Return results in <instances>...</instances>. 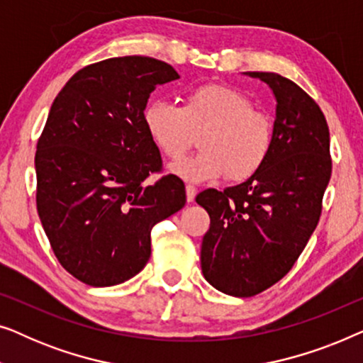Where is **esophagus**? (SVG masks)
Masks as SVG:
<instances>
[{
	"instance_id": "1",
	"label": "esophagus",
	"mask_w": 363,
	"mask_h": 363,
	"mask_svg": "<svg viewBox=\"0 0 363 363\" xmlns=\"http://www.w3.org/2000/svg\"><path fill=\"white\" fill-rule=\"evenodd\" d=\"M195 196H196V188L193 185H186V200H188V203L195 201Z\"/></svg>"
}]
</instances>
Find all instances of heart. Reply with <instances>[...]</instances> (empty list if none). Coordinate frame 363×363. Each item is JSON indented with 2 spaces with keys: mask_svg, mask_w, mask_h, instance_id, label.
<instances>
[{
  "mask_svg": "<svg viewBox=\"0 0 363 363\" xmlns=\"http://www.w3.org/2000/svg\"><path fill=\"white\" fill-rule=\"evenodd\" d=\"M148 137L168 160L178 162L190 150L193 132L203 130V150L178 163L173 172L185 182H213L230 175L242 182L256 175L272 150L274 127L256 111L246 94L225 84L191 89L182 107L157 99L143 111Z\"/></svg>",
  "mask_w": 363,
  "mask_h": 363,
  "instance_id": "heart-1",
  "label": "heart"
}]
</instances>
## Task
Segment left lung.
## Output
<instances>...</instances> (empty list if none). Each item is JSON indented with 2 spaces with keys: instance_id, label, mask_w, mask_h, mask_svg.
Instances as JSON below:
<instances>
[{
  "instance_id": "8db88e82",
  "label": "left lung",
  "mask_w": 363,
  "mask_h": 363,
  "mask_svg": "<svg viewBox=\"0 0 363 363\" xmlns=\"http://www.w3.org/2000/svg\"><path fill=\"white\" fill-rule=\"evenodd\" d=\"M250 76L276 96L272 150L250 180L196 196L210 215L203 276L235 297L259 294L291 271L319 223L332 173L329 125L314 99L279 74Z\"/></svg>"
}]
</instances>
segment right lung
Wrapping results in <instances>:
<instances>
[{
    "instance_id": "right-lung-1",
    "label": "right lung",
    "mask_w": 363,
    "mask_h": 363,
    "mask_svg": "<svg viewBox=\"0 0 363 363\" xmlns=\"http://www.w3.org/2000/svg\"><path fill=\"white\" fill-rule=\"evenodd\" d=\"M180 79L145 56L89 64L54 99L38 140L36 206L57 261L84 284L116 286L145 267L150 231L182 210L185 185L163 175L143 125L158 84Z\"/></svg>"
}]
</instances>
